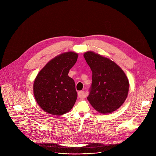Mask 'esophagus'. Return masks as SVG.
<instances>
[{
	"label": "esophagus",
	"mask_w": 156,
	"mask_h": 156,
	"mask_svg": "<svg viewBox=\"0 0 156 156\" xmlns=\"http://www.w3.org/2000/svg\"><path fill=\"white\" fill-rule=\"evenodd\" d=\"M78 96L80 98H85V95H84V91H80L78 93Z\"/></svg>",
	"instance_id": "34e87169"
}]
</instances>
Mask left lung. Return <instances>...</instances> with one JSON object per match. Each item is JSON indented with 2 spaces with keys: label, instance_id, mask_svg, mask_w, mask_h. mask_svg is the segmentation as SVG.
<instances>
[{
  "label": "left lung",
  "instance_id": "1",
  "mask_svg": "<svg viewBox=\"0 0 156 156\" xmlns=\"http://www.w3.org/2000/svg\"><path fill=\"white\" fill-rule=\"evenodd\" d=\"M84 57L93 73L87 100L99 112L112 113L127 98L129 81L125 73L114 62L92 51L85 52Z\"/></svg>",
  "mask_w": 156,
  "mask_h": 156
}]
</instances>
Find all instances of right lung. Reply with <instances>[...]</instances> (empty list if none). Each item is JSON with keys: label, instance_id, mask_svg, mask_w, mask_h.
Here are the masks:
<instances>
[{"label": "right lung", "instance_id": "1", "mask_svg": "<svg viewBox=\"0 0 156 156\" xmlns=\"http://www.w3.org/2000/svg\"><path fill=\"white\" fill-rule=\"evenodd\" d=\"M78 56L74 52L57 55L44 66L35 78L34 96L39 107L46 112L61 115L73 108L77 93L74 80L68 75Z\"/></svg>", "mask_w": 156, "mask_h": 156}]
</instances>
